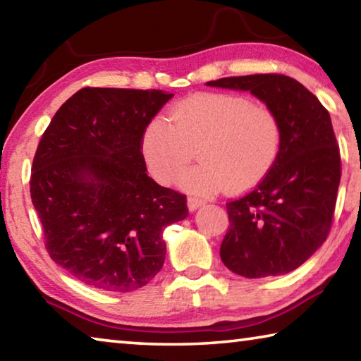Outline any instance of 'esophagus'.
Here are the masks:
<instances>
[{
	"mask_svg": "<svg viewBox=\"0 0 361 361\" xmlns=\"http://www.w3.org/2000/svg\"><path fill=\"white\" fill-rule=\"evenodd\" d=\"M204 204H205L204 200H200V199H197V197H189V199H188V209H189V212L197 210L199 207H202Z\"/></svg>",
	"mask_w": 361,
	"mask_h": 361,
	"instance_id": "34e87169",
	"label": "esophagus"
}]
</instances>
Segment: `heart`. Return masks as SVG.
Listing matches in <instances>:
<instances>
[{"label":"heart","mask_w":361,"mask_h":361,"mask_svg":"<svg viewBox=\"0 0 361 361\" xmlns=\"http://www.w3.org/2000/svg\"><path fill=\"white\" fill-rule=\"evenodd\" d=\"M280 145L282 126L272 109L237 94H199L176 103L169 118L149 121L142 154L149 173L159 183H170L197 148L200 164L186 170L178 185L209 195L255 186L276 164Z\"/></svg>","instance_id":"b5f03b06"}]
</instances>
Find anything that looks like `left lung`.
<instances>
[{"label":"left lung","instance_id":"1","mask_svg":"<svg viewBox=\"0 0 361 361\" xmlns=\"http://www.w3.org/2000/svg\"><path fill=\"white\" fill-rule=\"evenodd\" d=\"M207 85L250 92L282 126L272 169L252 192L226 204L231 226L221 261L247 279L295 271L326 240L333 221L341 156L329 113L290 76H232Z\"/></svg>","mask_w":361,"mask_h":361}]
</instances>
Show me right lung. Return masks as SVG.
I'll list each match as a JSON object with an SVG mask.
<instances>
[{
    "mask_svg": "<svg viewBox=\"0 0 361 361\" xmlns=\"http://www.w3.org/2000/svg\"><path fill=\"white\" fill-rule=\"evenodd\" d=\"M164 90L84 87L54 116L36 149L30 192L46 248L76 280L127 293L161 271L166 226L186 197L146 173V126L172 99Z\"/></svg>",
    "mask_w": 361,
    "mask_h": 361,
    "instance_id": "add662e5",
    "label": "right lung"
}]
</instances>
